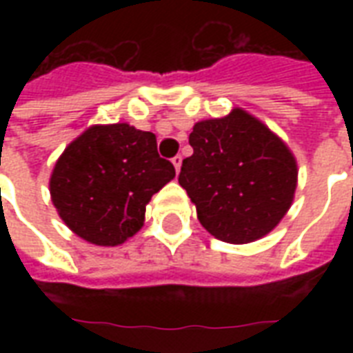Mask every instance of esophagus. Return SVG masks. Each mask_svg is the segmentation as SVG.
Segmentation results:
<instances>
[{"label": "esophagus", "mask_w": 353, "mask_h": 353, "mask_svg": "<svg viewBox=\"0 0 353 353\" xmlns=\"http://www.w3.org/2000/svg\"><path fill=\"white\" fill-rule=\"evenodd\" d=\"M181 163H183V157H181V155H176V157L172 159V165H174V168H176V172H179V168H181Z\"/></svg>", "instance_id": "obj_1"}]
</instances>
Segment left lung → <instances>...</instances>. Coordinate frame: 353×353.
<instances>
[{
    "instance_id": "1",
    "label": "left lung",
    "mask_w": 353,
    "mask_h": 353,
    "mask_svg": "<svg viewBox=\"0 0 353 353\" xmlns=\"http://www.w3.org/2000/svg\"><path fill=\"white\" fill-rule=\"evenodd\" d=\"M179 185L199 223L227 243H251L273 231L296 190V159L288 144L241 108L194 124Z\"/></svg>"
}]
</instances>
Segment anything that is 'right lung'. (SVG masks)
Segmentation results:
<instances>
[{
    "label": "right lung",
    "mask_w": 353,
    "mask_h": 353,
    "mask_svg": "<svg viewBox=\"0 0 353 353\" xmlns=\"http://www.w3.org/2000/svg\"><path fill=\"white\" fill-rule=\"evenodd\" d=\"M176 177L157 139L128 122L93 124L71 141L49 179L62 221L93 245L115 247L144 225L146 205Z\"/></svg>",
    "instance_id": "obj_1"
}]
</instances>
